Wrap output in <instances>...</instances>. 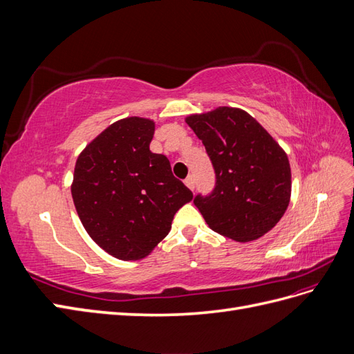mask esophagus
<instances>
[{"label":"esophagus","mask_w":354,"mask_h":354,"mask_svg":"<svg viewBox=\"0 0 354 354\" xmlns=\"http://www.w3.org/2000/svg\"><path fill=\"white\" fill-rule=\"evenodd\" d=\"M185 185H186L190 190H194V189H195V180H194V177L189 176V177L185 180Z\"/></svg>","instance_id":"esophagus-1"}]
</instances>
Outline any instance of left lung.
<instances>
[{
  "label": "left lung",
  "instance_id": "1",
  "mask_svg": "<svg viewBox=\"0 0 354 354\" xmlns=\"http://www.w3.org/2000/svg\"><path fill=\"white\" fill-rule=\"evenodd\" d=\"M187 125L207 149L216 187L194 203L209 229L238 242L261 238L282 218L291 198V167L283 149L242 109L190 115Z\"/></svg>",
  "mask_w": 354,
  "mask_h": 354
}]
</instances>
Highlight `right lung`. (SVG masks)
I'll list each match as a JSON object with an SVG mask.
<instances>
[{
    "mask_svg": "<svg viewBox=\"0 0 354 354\" xmlns=\"http://www.w3.org/2000/svg\"><path fill=\"white\" fill-rule=\"evenodd\" d=\"M155 122L116 121L87 145L75 164L72 198L84 229L120 260H140L171 230L174 214L194 194L152 153Z\"/></svg>",
    "mask_w": 354,
    "mask_h": 354,
    "instance_id": "obj_1",
    "label": "right lung"
}]
</instances>
